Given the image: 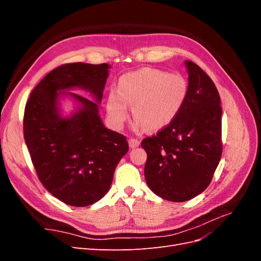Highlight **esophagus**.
<instances>
[{
  "label": "esophagus",
  "instance_id": "34e87169",
  "mask_svg": "<svg viewBox=\"0 0 261 261\" xmlns=\"http://www.w3.org/2000/svg\"><path fill=\"white\" fill-rule=\"evenodd\" d=\"M128 145L130 148H136L140 145V141L138 139H135V138H132L128 140Z\"/></svg>",
  "mask_w": 261,
  "mask_h": 261
}]
</instances>
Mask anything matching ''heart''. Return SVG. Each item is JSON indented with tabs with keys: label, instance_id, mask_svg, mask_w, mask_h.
Here are the masks:
<instances>
[{
	"label": "heart",
	"instance_id": "1",
	"mask_svg": "<svg viewBox=\"0 0 261 261\" xmlns=\"http://www.w3.org/2000/svg\"><path fill=\"white\" fill-rule=\"evenodd\" d=\"M187 94L188 83L181 74L146 67L120 78L117 90H111L108 96L107 112L113 125L122 127L133 106L135 129L147 126L158 130L177 116Z\"/></svg>",
	"mask_w": 261,
	"mask_h": 261
}]
</instances>
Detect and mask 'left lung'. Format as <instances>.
<instances>
[{
    "mask_svg": "<svg viewBox=\"0 0 261 261\" xmlns=\"http://www.w3.org/2000/svg\"><path fill=\"white\" fill-rule=\"evenodd\" d=\"M188 94L177 116L141 141L145 178L161 198L183 202L206 189L222 155V108L216 85L194 62L185 61Z\"/></svg>",
    "mask_w": 261,
    "mask_h": 261,
    "instance_id": "left-lung-1",
    "label": "left lung"
}]
</instances>
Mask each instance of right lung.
Returning a JSON list of instances; mask_svg holds the SVG:
<instances>
[{
  "label": "right lung",
  "mask_w": 261,
  "mask_h": 261,
  "mask_svg": "<svg viewBox=\"0 0 261 261\" xmlns=\"http://www.w3.org/2000/svg\"><path fill=\"white\" fill-rule=\"evenodd\" d=\"M110 65L69 63L54 68L31 91L23 114V138L46 191L73 207L97 202L109 192L117 163L128 151L122 134L107 128L99 115ZM89 91L97 102L66 90ZM80 105L62 117L59 98Z\"/></svg>",
  "instance_id": "1"
}]
</instances>
